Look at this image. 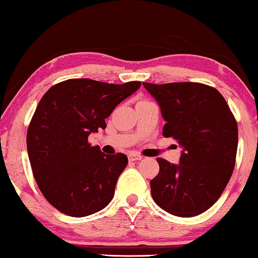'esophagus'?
I'll list each match as a JSON object with an SVG mask.
<instances>
[{
    "mask_svg": "<svg viewBox=\"0 0 258 258\" xmlns=\"http://www.w3.org/2000/svg\"><path fill=\"white\" fill-rule=\"evenodd\" d=\"M128 158H129V161H140V160H142V156L137 153H129Z\"/></svg>",
    "mask_w": 258,
    "mask_h": 258,
    "instance_id": "34e87169",
    "label": "esophagus"
}]
</instances>
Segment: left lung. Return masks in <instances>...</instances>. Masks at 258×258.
Wrapping results in <instances>:
<instances>
[{
	"mask_svg": "<svg viewBox=\"0 0 258 258\" xmlns=\"http://www.w3.org/2000/svg\"><path fill=\"white\" fill-rule=\"evenodd\" d=\"M143 86L160 104L163 136L182 147L179 163L157 158L160 171L150 181L158 207L179 217L209 209L224 191L237 153L238 129L224 97L195 82Z\"/></svg>",
	"mask_w": 258,
	"mask_h": 258,
	"instance_id": "1",
	"label": "left lung"
}]
</instances>
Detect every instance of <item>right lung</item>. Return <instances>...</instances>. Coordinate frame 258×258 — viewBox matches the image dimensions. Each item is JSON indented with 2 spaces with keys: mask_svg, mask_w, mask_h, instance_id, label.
<instances>
[{
  "mask_svg": "<svg viewBox=\"0 0 258 258\" xmlns=\"http://www.w3.org/2000/svg\"><path fill=\"white\" fill-rule=\"evenodd\" d=\"M140 87V81L72 79L52 86L41 98L28 126L27 149L38 188L58 211L84 217L110 203L128 157L105 155L88 137L105 129L116 105Z\"/></svg>",
  "mask_w": 258,
  "mask_h": 258,
  "instance_id": "obj_1",
  "label": "right lung"
}]
</instances>
